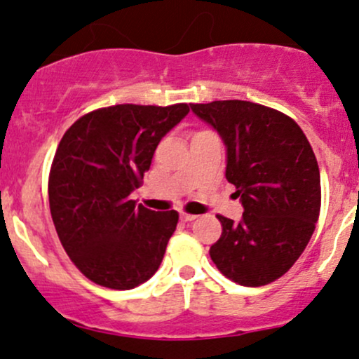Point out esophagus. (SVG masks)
Returning <instances> with one entry per match:
<instances>
[{"instance_id":"obj_1","label":"esophagus","mask_w":359,"mask_h":359,"mask_svg":"<svg viewBox=\"0 0 359 359\" xmlns=\"http://www.w3.org/2000/svg\"><path fill=\"white\" fill-rule=\"evenodd\" d=\"M196 214H187V212H180V219L182 221H194L196 219Z\"/></svg>"}]
</instances>
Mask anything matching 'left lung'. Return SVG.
I'll return each mask as SVG.
<instances>
[{"label": "left lung", "mask_w": 359, "mask_h": 359, "mask_svg": "<svg viewBox=\"0 0 359 359\" xmlns=\"http://www.w3.org/2000/svg\"><path fill=\"white\" fill-rule=\"evenodd\" d=\"M191 109L226 145V179L245 209L238 222L217 216L222 233L211 259L240 285H266L297 262L319 219L320 175L311 143L294 119L257 102Z\"/></svg>", "instance_id": "8db88e82"}]
</instances>
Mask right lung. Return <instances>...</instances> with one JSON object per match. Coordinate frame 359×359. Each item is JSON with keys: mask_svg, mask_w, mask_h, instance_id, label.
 <instances>
[{"mask_svg": "<svg viewBox=\"0 0 359 359\" xmlns=\"http://www.w3.org/2000/svg\"><path fill=\"white\" fill-rule=\"evenodd\" d=\"M187 104H116L84 114L65 131L48 177L59 240L94 283L130 290L158 270L179 212L131 201L155 148L187 116Z\"/></svg>", "mask_w": 359, "mask_h": 359, "instance_id": "obj_1", "label": "right lung"}]
</instances>
